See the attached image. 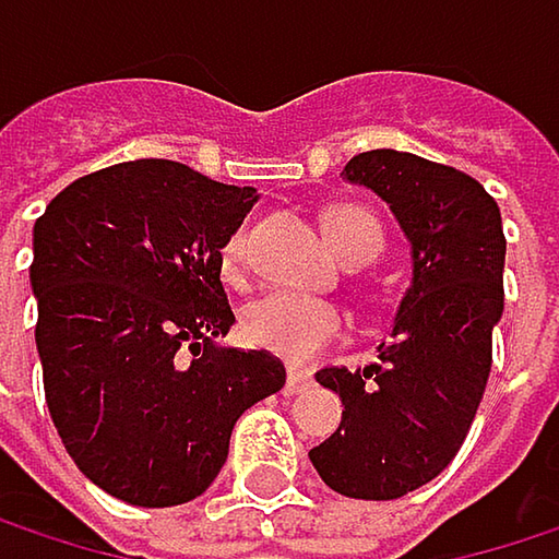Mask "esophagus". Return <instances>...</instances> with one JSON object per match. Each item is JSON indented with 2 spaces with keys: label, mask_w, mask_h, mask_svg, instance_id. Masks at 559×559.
Listing matches in <instances>:
<instances>
[{
  "label": "esophagus",
  "mask_w": 559,
  "mask_h": 559,
  "mask_svg": "<svg viewBox=\"0 0 559 559\" xmlns=\"http://www.w3.org/2000/svg\"><path fill=\"white\" fill-rule=\"evenodd\" d=\"M307 385H310V379H307L304 372L290 369V372H287V382H284V394H300Z\"/></svg>",
  "instance_id": "1"
}]
</instances>
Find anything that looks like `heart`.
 Segmentation results:
<instances>
[{"instance_id": "b5f03b06", "label": "heart", "mask_w": 559, "mask_h": 559, "mask_svg": "<svg viewBox=\"0 0 559 559\" xmlns=\"http://www.w3.org/2000/svg\"><path fill=\"white\" fill-rule=\"evenodd\" d=\"M323 229L343 262L346 259L372 262L382 249L379 223L359 206L330 210L323 216ZM246 252H249V229L236 226L229 233V239L223 242V272L229 278H236L242 272ZM242 330H246L249 343H255L269 353H278L290 362H310L326 346H333L336 340L346 336V313L330 300L300 297L290 290H272V294L259 297L255 304H249V310L242 317Z\"/></svg>"}]
</instances>
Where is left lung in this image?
<instances>
[{
	"label": "left lung",
	"instance_id": "1",
	"mask_svg": "<svg viewBox=\"0 0 559 559\" xmlns=\"http://www.w3.org/2000/svg\"><path fill=\"white\" fill-rule=\"evenodd\" d=\"M343 177L389 203L411 284L379 362L317 372L346 411L310 463L333 492L389 502L450 466L479 411L504 310L502 213L469 174L411 152H362Z\"/></svg>",
	"mask_w": 559,
	"mask_h": 559
}]
</instances>
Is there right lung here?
Here are the masks:
<instances>
[{
  "instance_id": "obj_1",
  "label": "right lung",
  "mask_w": 559,
  "mask_h": 559,
  "mask_svg": "<svg viewBox=\"0 0 559 559\" xmlns=\"http://www.w3.org/2000/svg\"><path fill=\"white\" fill-rule=\"evenodd\" d=\"M255 203V187L142 158L73 180L35 223L48 411L76 469L112 499L203 496L242 411L284 389L275 356L219 343L236 323L223 242Z\"/></svg>"
}]
</instances>
